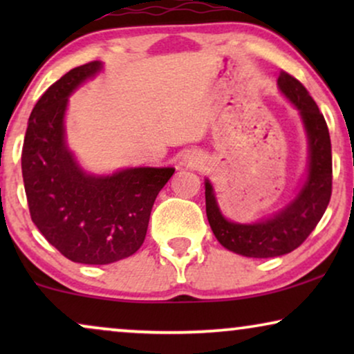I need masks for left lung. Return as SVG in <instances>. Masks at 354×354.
I'll return each mask as SVG.
<instances>
[{
  "label": "left lung",
  "instance_id": "obj_1",
  "mask_svg": "<svg viewBox=\"0 0 354 354\" xmlns=\"http://www.w3.org/2000/svg\"><path fill=\"white\" fill-rule=\"evenodd\" d=\"M279 88L301 114L309 142L308 178L297 198L269 219L235 224L221 214L209 180L205 183L206 216L224 248L248 258H274L297 250L326 212L332 195V147L326 119L301 82L280 72Z\"/></svg>",
  "mask_w": 354,
  "mask_h": 354
}]
</instances>
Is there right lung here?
<instances>
[{
  "instance_id": "right-lung-1",
  "label": "right lung",
  "mask_w": 354,
  "mask_h": 354,
  "mask_svg": "<svg viewBox=\"0 0 354 354\" xmlns=\"http://www.w3.org/2000/svg\"><path fill=\"white\" fill-rule=\"evenodd\" d=\"M101 62L71 69L33 108L22 147V177L33 224L67 259L109 264L143 245L151 207L174 167H130L88 176L66 147L67 98L101 71Z\"/></svg>"
}]
</instances>
